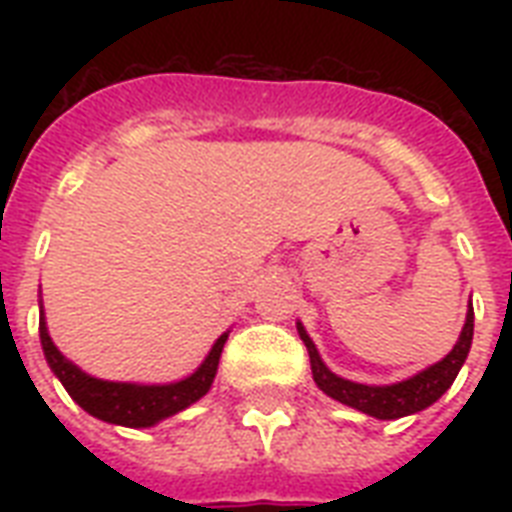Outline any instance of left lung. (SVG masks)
<instances>
[{"instance_id":"obj_1","label":"left lung","mask_w":512,"mask_h":512,"mask_svg":"<svg viewBox=\"0 0 512 512\" xmlns=\"http://www.w3.org/2000/svg\"><path fill=\"white\" fill-rule=\"evenodd\" d=\"M297 329H300L305 348L311 353L313 380H316V385L327 396H332L340 404L353 406V409L369 414V417H377V420H396V417L422 412L425 406L438 401L449 390V385H452L457 372L465 364L470 342H473V308L468 311L460 340H457V345H454L452 353L444 361H438V364H433L425 372L414 374L412 380L396 382V385H382V388H377V385H358V382L342 380V377L329 372L324 361L319 358V350L311 342V337L305 335L303 327Z\"/></svg>"}]
</instances>
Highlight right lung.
<instances>
[{"label": "right lung", "mask_w": 512, "mask_h": 512, "mask_svg": "<svg viewBox=\"0 0 512 512\" xmlns=\"http://www.w3.org/2000/svg\"><path fill=\"white\" fill-rule=\"evenodd\" d=\"M39 337H42L44 358H47L52 372L58 374L68 396L92 417L114 422V425H127V428H148V425L170 417V414H177L185 406H191L193 401H199L215 380L217 361H220L223 345L228 340V335L217 337L209 356L204 358V364L185 380L172 382V385H130V382L95 380L90 374H84L82 369H76L52 345L47 327H44V316L39 319Z\"/></svg>", "instance_id": "add662e5"}]
</instances>
